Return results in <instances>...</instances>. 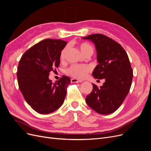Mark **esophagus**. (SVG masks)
Returning a JSON list of instances; mask_svg holds the SVG:
<instances>
[{
    "instance_id": "esophagus-1",
    "label": "esophagus",
    "mask_w": 151,
    "mask_h": 151,
    "mask_svg": "<svg viewBox=\"0 0 151 151\" xmlns=\"http://www.w3.org/2000/svg\"><path fill=\"white\" fill-rule=\"evenodd\" d=\"M70 81H71L72 83H82V82H83V81L77 79H72Z\"/></svg>"
}]
</instances>
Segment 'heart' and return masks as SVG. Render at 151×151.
Masks as SVG:
<instances>
[{"mask_svg":"<svg viewBox=\"0 0 151 151\" xmlns=\"http://www.w3.org/2000/svg\"><path fill=\"white\" fill-rule=\"evenodd\" d=\"M81 52L84 55L87 54L91 53L93 54L94 49L91 45L88 43H83L79 46ZM67 50V47L63 48L60 53V59L62 60L64 59L65 53ZM91 71V68L88 65H78L74 64L71 65L67 70V73L70 76L75 77L77 79H84L88 74V73Z\"/></svg>","mask_w":151,"mask_h":151,"instance_id":"b5f03b06","label":"heart"}]
</instances>
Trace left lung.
<instances>
[{"label":"left lung","mask_w":151,"mask_h":151,"mask_svg":"<svg viewBox=\"0 0 151 151\" xmlns=\"http://www.w3.org/2000/svg\"><path fill=\"white\" fill-rule=\"evenodd\" d=\"M83 38L92 41L96 49L98 65L93 72V77L105 79L100 88L93 84L86 102L101 115L112 113L121 106L132 85L133 70L129 57L119 43L104 35L94 34Z\"/></svg>","instance_id":"1"}]
</instances>
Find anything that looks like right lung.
I'll list each match as a JSON object with an SVG mask.
<instances>
[{
	"label": "right lung",
	"instance_id": "obj_1",
	"mask_svg": "<svg viewBox=\"0 0 151 151\" xmlns=\"http://www.w3.org/2000/svg\"><path fill=\"white\" fill-rule=\"evenodd\" d=\"M66 44L61 40H43L27 50L19 60L17 72L19 89L27 103L39 113H52L64 101L70 78L63 76L53 83L48 77L60 65L61 51Z\"/></svg>",
	"mask_w": 151,
	"mask_h": 151
}]
</instances>
